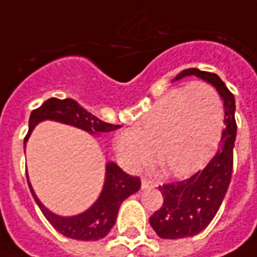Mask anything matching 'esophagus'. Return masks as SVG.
Listing matches in <instances>:
<instances>
[{"label": "esophagus", "instance_id": "obj_1", "mask_svg": "<svg viewBox=\"0 0 257 257\" xmlns=\"http://www.w3.org/2000/svg\"><path fill=\"white\" fill-rule=\"evenodd\" d=\"M152 187H156V183L150 179H146V178H143L142 179V189L147 190V189H152Z\"/></svg>", "mask_w": 257, "mask_h": 257}]
</instances>
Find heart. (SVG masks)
<instances>
[{
  "instance_id": "obj_1",
  "label": "heart",
  "mask_w": 257,
  "mask_h": 257,
  "mask_svg": "<svg viewBox=\"0 0 257 257\" xmlns=\"http://www.w3.org/2000/svg\"><path fill=\"white\" fill-rule=\"evenodd\" d=\"M224 110L220 95L203 82L164 94L136 128L115 137L114 148L125 167L136 171L156 159L164 171L187 175L205 164L220 142Z\"/></svg>"
}]
</instances>
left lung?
Returning <instances> with one entry per match:
<instances>
[{
    "instance_id": "obj_1",
    "label": "left lung",
    "mask_w": 257,
    "mask_h": 257,
    "mask_svg": "<svg viewBox=\"0 0 257 257\" xmlns=\"http://www.w3.org/2000/svg\"><path fill=\"white\" fill-rule=\"evenodd\" d=\"M191 75L210 83L218 91L224 101L225 129L218 152L206 167L189 179L159 186L164 202L159 210L151 215L150 224L159 237L171 240L195 236L210 224L224 201L232 178L233 148L237 132L234 97L217 74L198 68L183 70L172 82Z\"/></svg>"
}]
</instances>
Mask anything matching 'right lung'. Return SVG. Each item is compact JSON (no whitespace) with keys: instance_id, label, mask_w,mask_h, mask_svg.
Here are the masks:
<instances>
[{"instance_id":"1","label":"right lung","mask_w":257,"mask_h":257,"mask_svg":"<svg viewBox=\"0 0 257 257\" xmlns=\"http://www.w3.org/2000/svg\"><path fill=\"white\" fill-rule=\"evenodd\" d=\"M46 120L71 125L90 135H101L120 128V125L107 124L101 121L95 115L86 111L74 99L50 98L42 106L31 113L28 135L24 139V150L35 126ZM27 181L33 199L36 201L37 206L40 207L48 222L66 237L81 240V241H95L105 237L114 226L121 203L132 194L137 193L142 186L139 178L128 175L114 162H107L105 166V181L97 201L89 209H86L79 214L59 215L54 211L48 210L40 202L29 182L28 175H27Z\"/></svg>"}]
</instances>
